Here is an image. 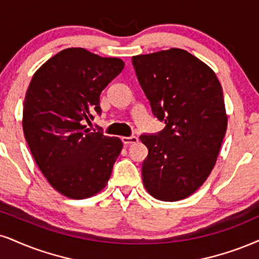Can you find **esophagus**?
Returning <instances> with one entry per match:
<instances>
[{
  "instance_id": "esophagus-1",
  "label": "esophagus",
  "mask_w": 259,
  "mask_h": 259,
  "mask_svg": "<svg viewBox=\"0 0 259 259\" xmlns=\"http://www.w3.org/2000/svg\"><path fill=\"white\" fill-rule=\"evenodd\" d=\"M122 140V143L124 145H130V144H135V143L138 142V137L136 136H132V137H122L121 138Z\"/></svg>"
}]
</instances>
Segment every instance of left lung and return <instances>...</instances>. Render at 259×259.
Wrapping results in <instances>:
<instances>
[{
  "label": "left lung",
  "instance_id": "1",
  "mask_svg": "<svg viewBox=\"0 0 259 259\" xmlns=\"http://www.w3.org/2000/svg\"><path fill=\"white\" fill-rule=\"evenodd\" d=\"M132 63L152 113L165 123L157 135L139 137L149 150L143 184L156 199H185L216 164L228 123L222 86L206 63L179 48L133 56Z\"/></svg>",
  "mask_w": 259,
  "mask_h": 259
}]
</instances>
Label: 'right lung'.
<instances>
[{
	"mask_svg": "<svg viewBox=\"0 0 259 259\" xmlns=\"http://www.w3.org/2000/svg\"><path fill=\"white\" fill-rule=\"evenodd\" d=\"M123 67L117 57L68 48L43 63L28 85L25 139L50 186L67 198L85 199L107 186L122 142L84 123L101 113V92Z\"/></svg>",
	"mask_w": 259,
	"mask_h": 259,
	"instance_id": "add662e5",
	"label": "right lung"
}]
</instances>
